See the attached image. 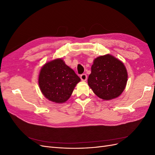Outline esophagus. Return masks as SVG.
I'll return each mask as SVG.
<instances>
[{
    "instance_id": "1",
    "label": "esophagus",
    "mask_w": 155,
    "mask_h": 155,
    "mask_svg": "<svg viewBox=\"0 0 155 155\" xmlns=\"http://www.w3.org/2000/svg\"><path fill=\"white\" fill-rule=\"evenodd\" d=\"M80 78H81L82 81H86L87 79V76L86 74H82L80 76Z\"/></svg>"
}]
</instances>
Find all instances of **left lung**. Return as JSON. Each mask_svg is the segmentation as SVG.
I'll return each instance as SVG.
<instances>
[{
    "label": "left lung",
    "instance_id": "obj_1",
    "mask_svg": "<svg viewBox=\"0 0 155 155\" xmlns=\"http://www.w3.org/2000/svg\"><path fill=\"white\" fill-rule=\"evenodd\" d=\"M127 81V72L124 63L108 54L94 61L88 84L96 96L110 100L122 93Z\"/></svg>",
    "mask_w": 155,
    "mask_h": 155
}]
</instances>
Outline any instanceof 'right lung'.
<instances>
[{
  "instance_id": "obj_1",
  "label": "right lung",
  "mask_w": 155,
  "mask_h": 155,
  "mask_svg": "<svg viewBox=\"0 0 155 155\" xmlns=\"http://www.w3.org/2000/svg\"><path fill=\"white\" fill-rule=\"evenodd\" d=\"M80 78L74 70L58 59L46 63L39 76V85L43 95L50 101L61 104L72 95Z\"/></svg>"
}]
</instances>
